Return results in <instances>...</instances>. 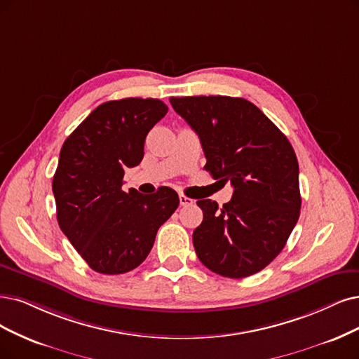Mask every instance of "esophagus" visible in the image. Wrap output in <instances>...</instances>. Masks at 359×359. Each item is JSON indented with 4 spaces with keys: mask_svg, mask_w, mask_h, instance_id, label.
<instances>
[{
    "mask_svg": "<svg viewBox=\"0 0 359 359\" xmlns=\"http://www.w3.org/2000/svg\"><path fill=\"white\" fill-rule=\"evenodd\" d=\"M179 201H180V205L182 207H189V205H192L195 201L192 200V198H189V196H187V195H183V194H180L179 195Z\"/></svg>",
    "mask_w": 359,
    "mask_h": 359,
    "instance_id": "34e87169",
    "label": "esophagus"
}]
</instances>
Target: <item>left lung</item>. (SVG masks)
<instances>
[{
  "instance_id": "8db88e82",
  "label": "left lung",
  "mask_w": 359,
  "mask_h": 359,
  "mask_svg": "<svg viewBox=\"0 0 359 359\" xmlns=\"http://www.w3.org/2000/svg\"><path fill=\"white\" fill-rule=\"evenodd\" d=\"M201 140L204 168L233 187L223 207L200 200L192 240L204 266L226 278L257 273L281 253L300 216L293 146L256 104L229 96L170 97Z\"/></svg>"
}]
</instances>
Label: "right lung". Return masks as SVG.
I'll list each match as a JSON object with an SVG mask.
<instances>
[{"label":"right lung","instance_id":"right-lung-1","mask_svg":"<svg viewBox=\"0 0 359 359\" xmlns=\"http://www.w3.org/2000/svg\"><path fill=\"white\" fill-rule=\"evenodd\" d=\"M167 111L151 97L104 102L62 146L53 177L59 226L99 273L137 268L179 207V195L167 187L152 195L123 191L124 170L140 164L144 139Z\"/></svg>","mask_w":359,"mask_h":359}]
</instances>
